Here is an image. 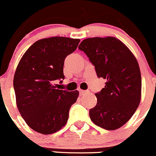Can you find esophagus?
Returning a JSON list of instances; mask_svg holds the SVG:
<instances>
[{"label": "esophagus", "instance_id": "34e87169", "mask_svg": "<svg viewBox=\"0 0 156 156\" xmlns=\"http://www.w3.org/2000/svg\"><path fill=\"white\" fill-rule=\"evenodd\" d=\"M80 92V94L81 95H83V94H87V93H89V90H79Z\"/></svg>", "mask_w": 156, "mask_h": 156}]
</instances>
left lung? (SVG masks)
Masks as SVG:
<instances>
[{
  "mask_svg": "<svg viewBox=\"0 0 156 156\" xmlns=\"http://www.w3.org/2000/svg\"><path fill=\"white\" fill-rule=\"evenodd\" d=\"M95 66L98 78L105 86L98 93L90 117L96 126L116 130L133 116L141 99V75L130 49L114 37L83 39L78 46Z\"/></svg>",
  "mask_w": 156,
  "mask_h": 156,
  "instance_id": "8db88e82",
  "label": "left lung"
}]
</instances>
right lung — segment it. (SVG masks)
<instances>
[{
  "label": "right lung",
  "mask_w": 156,
  "mask_h": 156,
  "mask_svg": "<svg viewBox=\"0 0 156 156\" xmlns=\"http://www.w3.org/2000/svg\"><path fill=\"white\" fill-rule=\"evenodd\" d=\"M79 42V39L63 37L39 39L17 66L13 79L16 105L27 126L39 133H55L66 124L79 92L55 89L53 83L64 79L65 58Z\"/></svg>",
  "instance_id": "1"
}]
</instances>
